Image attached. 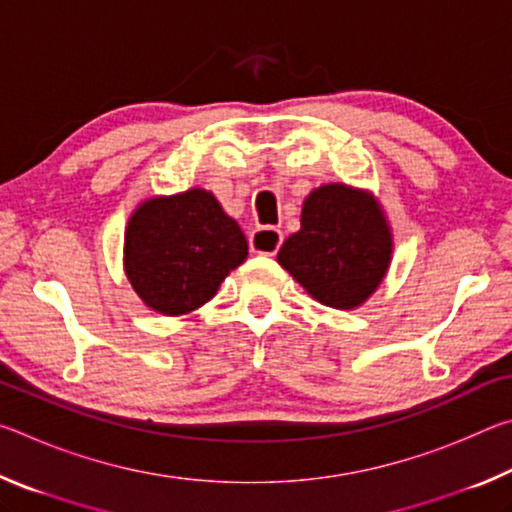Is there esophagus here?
<instances>
[{
    "instance_id": "esophagus-1",
    "label": "esophagus",
    "mask_w": 512,
    "mask_h": 512,
    "mask_svg": "<svg viewBox=\"0 0 512 512\" xmlns=\"http://www.w3.org/2000/svg\"><path fill=\"white\" fill-rule=\"evenodd\" d=\"M248 241H250V250H253V253L273 257L277 250H280L284 237L277 228H259L253 232V235H250Z\"/></svg>"
}]
</instances>
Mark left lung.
Returning <instances> with one entry per match:
<instances>
[{"mask_svg":"<svg viewBox=\"0 0 512 512\" xmlns=\"http://www.w3.org/2000/svg\"><path fill=\"white\" fill-rule=\"evenodd\" d=\"M391 250V230L368 194L325 185L309 194L300 230L284 241L277 262L318 302L352 309L379 287Z\"/></svg>","mask_w":512,"mask_h":512,"instance_id":"8db88e82","label":"left lung"}]
</instances>
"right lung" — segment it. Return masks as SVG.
<instances>
[{"label":"right lung","instance_id":"right-lung-1","mask_svg":"<svg viewBox=\"0 0 512 512\" xmlns=\"http://www.w3.org/2000/svg\"><path fill=\"white\" fill-rule=\"evenodd\" d=\"M246 257L244 232L203 189L151 198L128 221L126 275L137 296L164 316L212 300Z\"/></svg>","mask_w":512,"mask_h":512}]
</instances>
